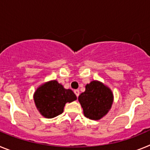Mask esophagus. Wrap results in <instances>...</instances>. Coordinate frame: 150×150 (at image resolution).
Listing matches in <instances>:
<instances>
[{"instance_id":"34e87169","label":"esophagus","mask_w":150,"mask_h":150,"mask_svg":"<svg viewBox=\"0 0 150 150\" xmlns=\"http://www.w3.org/2000/svg\"><path fill=\"white\" fill-rule=\"evenodd\" d=\"M74 93H75V95H76V96L77 97H79V91L78 89H76V90H74Z\"/></svg>"}]
</instances>
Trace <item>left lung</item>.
Returning a JSON list of instances; mask_svg holds the SVG:
<instances>
[{
    "label": "left lung",
    "instance_id": "1",
    "mask_svg": "<svg viewBox=\"0 0 150 150\" xmlns=\"http://www.w3.org/2000/svg\"><path fill=\"white\" fill-rule=\"evenodd\" d=\"M86 117L100 120L107 113L112 104V91L101 83L91 81L86 86V91L78 98Z\"/></svg>",
    "mask_w": 150,
    "mask_h": 150
}]
</instances>
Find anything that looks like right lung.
I'll return each mask as SVG.
<instances>
[{
    "label": "right lung",
    "mask_w": 150,
    "mask_h": 150,
    "mask_svg": "<svg viewBox=\"0 0 150 150\" xmlns=\"http://www.w3.org/2000/svg\"><path fill=\"white\" fill-rule=\"evenodd\" d=\"M37 108L46 118H53L62 114L67 102L76 100L71 89H65L55 80L41 86L34 95Z\"/></svg>",
    "instance_id": "1"
}]
</instances>
